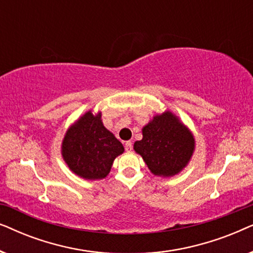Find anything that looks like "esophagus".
I'll return each instance as SVG.
<instances>
[{
  "label": "esophagus",
  "instance_id": "34e87169",
  "mask_svg": "<svg viewBox=\"0 0 253 253\" xmlns=\"http://www.w3.org/2000/svg\"><path fill=\"white\" fill-rule=\"evenodd\" d=\"M124 146H126V152H131V151H132V143H131V141H126Z\"/></svg>",
  "mask_w": 253,
  "mask_h": 253
}]
</instances>
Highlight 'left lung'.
Wrapping results in <instances>:
<instances>
[{
  "label": "left lung",
  "mask_w": 253,
  "mask_h": 253,
  "mask_svg": "<svg viewBox=\"0 0 253 253\" xmlns=\"http://www.w3.org/2000/svg\"><path fill=\"white\" fill-rule=\"evenodd\" d=\"M143 139L133 144L152 174L162 177L177 175L186 167L195 151V138L171 112L155 115L143 127Z\"/></svg>",
  "instance_id": "obj_1"
}]
</instances>
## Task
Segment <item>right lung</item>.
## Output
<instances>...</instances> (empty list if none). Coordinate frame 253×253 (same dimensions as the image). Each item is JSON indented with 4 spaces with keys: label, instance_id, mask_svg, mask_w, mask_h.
Wrapping results in <instances>:
<instances>
[{
    "label": "right lung",
    "instance_id": "1",
    "mask_svg": "<svg viewBox=\"0 0 253 253\" xmlns=\"http://www.w3.org/2000/svg\"><path fill=\"white\" fill-rule=\"evenodd\" d=\"M123 152L122 143L102 124L101 113L92 110L69 127L62 141V157L70 170L92 181L105 178Z\"/></svg>",
    "mask_w": 253,
    "mask_h": 253
}]
</instances>
